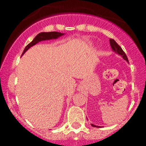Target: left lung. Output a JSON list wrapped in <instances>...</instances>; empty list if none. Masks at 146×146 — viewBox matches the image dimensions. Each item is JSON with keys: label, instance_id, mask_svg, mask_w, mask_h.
<instances>
[{"label": "left lung", "instance_id": "8db88e82", "mask_svg": "<svg viewBox=\"0 0 146 146\" xmlns=\"http://www.w3.org/2000/svg\"><path fill=\"white\" fill-rule=\"evenodd\" d=\"M110 47H111L112 50H113V52H115L116 54H118L119 55H121V57L123 58L125 60H126L127 62H129L128 58H127V57H126V54H125V52H123V50H122L119 45H118V44L115 42V41L114 39H112V38H110ZM91 126H94V127H98V128H101L102 127V126H96V125L93 124V123H91Z\"/></svg>", "mask_w": 146, "mask_h": 146}]
</instances>
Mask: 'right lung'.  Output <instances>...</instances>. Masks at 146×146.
Segmentation results:
<instances>
[{
	"mask_svg": "<svg viewBox=\"0 0 146 146\" xmlns=\"http://www.w3.org/2000/svg\"><path fill=\"white\" fill-rule=\"evenodd\" d=\"M65 33H62L60 32H42V33H39L33 39L31 42L30 44H28L27 45L25 48L23 50V52L22 54V55H24L25 52L29 48H31V47H33V45L36 44L37 43H38L39 42H42V41H45V40H51V39H57L59 37L64 36Z\"/></svg>",
	"mask_w": 146,
	"mask_h": 146,
	"instance_id": "1",
	"label": "right lung"
}]
</instances>
